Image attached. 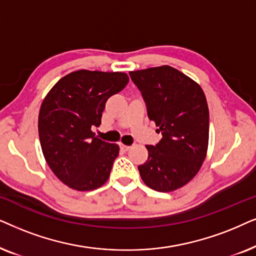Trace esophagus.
<instances>
[{"label": "esophagus", "mask_w": 256, "mask_h": 256, "mask_svg": "<svg viewBox=\"0 0 256 256\" xmlns=\"http://www.w3.org/2000/svg\"><path fill=\"white\" fill-rule=\"evenodd\" d=\"M120 148L122 150V151H128V150L131 148V146H128V145H122V144H120Z\"/></svg>", "instance_id": "esophagus-1"}]
</instances>
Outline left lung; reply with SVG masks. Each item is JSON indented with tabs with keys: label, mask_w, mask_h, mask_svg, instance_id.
<instances>
[{
	"label": "left lung",
	"mask_w": 256,
	"mask_h": 256,
	"mask_svg": "<svg viewBox=\"0 0 256 256\" xmlns=\"http://www.w3.org/2000/svg\"><path fill=\"white\" fill-rule=\"evenodd\" d=\"M148 116L162 138L148 145V158L138 166L150 188L171 192L194 178L206 158L210 112L199 84L168 66L131 71Z\"/></svg>",
	"instance_id": "obj_1"
}]
</instances>
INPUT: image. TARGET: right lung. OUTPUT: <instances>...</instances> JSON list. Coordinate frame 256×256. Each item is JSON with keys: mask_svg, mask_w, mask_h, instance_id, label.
I'll return each instance as SVG.
<instances>
[{"mask_svg": "<svg viewBox=\"0 0 256 256\" xmlns=\"http://www.w3.org/2000/svg\"><path fill=\"white\" fill-rule=\"evenodd\" d=\"M128 83L124 72L78 70L57 82L40 105L38 134L44 158L54 176L76 190L108 182L117 144L97 138L106 100Z\"/></svg>", "mask_w": 256, "mask_h": 256, "instance_id": "right-lung-1", "label": "right lung"}]
</instances>
